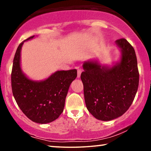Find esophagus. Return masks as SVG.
Returning <instances> with one entry per match:
<instances>
[{"label": "esophagus", "mask_w": 151, "mask_h": 151, "mask_svg": "<svg viewBox=\"0 0 151 151\" xmlns=\"http://www.w3.org/2000/svg\"><path fill=\"white\" fill-rule=\"evenodd\" d=\"M81 73H82V70L81 69H78V75H77V77L78 78H80V75H81Z\"/></svg>", "instance_id": "obj_1"}]
</instances>
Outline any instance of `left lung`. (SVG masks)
<instances>
[{
  "label": "left lung",
  "mask_w": 151,
  "mask_h": 151,
  "mask_svg": "<svg viewBox=\"0 0 151 151\" xmlns=\"http://www.w3.org/2000/svg\"><path fill=\"white\" fill-rule=\"evenodd\" d=\"M120 63L112 68L96 62L84 63L81 73L86 108L96 119L109 121L122 115L133 103L139 86L135 49L125 38L116 40Z\"/></svg>",
  "instance_id": "obj_1"
}]
</instances>
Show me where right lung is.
I'll return each mask as SVG.
<instances>
[{
  "label": "right lung",
  "mask_w": 151,
  "mask_h": 151,
  "mask_svg": "<svg viewBox=\"0 0 151 151\" xmlns=\"http://www.w3.org/2000/svg\"><path fill=\"white\" fill-rule=\"evenodd\" d=\"M23 42L18 47L13 61L11 74L13 96L22 113L31 120L39 124L51 122L63 112L66 96L70 84L77 77V70L58 71L44 81L29 80L20 67Z\"/></svg>",
  "instance_id": "1"
}]
</instances>
